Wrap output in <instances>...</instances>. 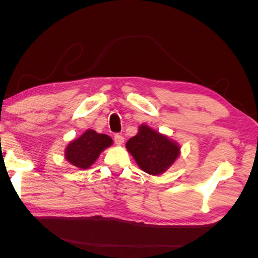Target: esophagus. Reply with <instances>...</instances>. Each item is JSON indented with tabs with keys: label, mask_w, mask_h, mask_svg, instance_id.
I'll list each match as a JSON object with an SVG mask.
<instances>
[{
	"label": "esophagus",
	"mask_w": 258,
	"mask_h": 258,
	"mask_svg": "<svg viewBox=\"0 0 258 258\" xmlns=\"http://www.w3.org/2000/svg\"><path fill=\"white\" fill-rule=\"evenodd\" d=\"M114 141H115V143H116L117 145H120V144H122V143H123V141H124V138H123L121 135L116 134V135L114 136Z\"/></svg>",
	"instance_id": "1"
}]
</instances>
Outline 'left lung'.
Returning <instances> with one entry per match:
<instances>
[{"mask_svg": "<svg viewBox=\"0 0 258 258\" xmlns=\"http://www.w3.org/2000/svg\"><path fill=\"white\" fill-rule=\"evenodd\" d=\"M126 147L139 167L152 175L165 172L179 155L175 142L145 124L140 126L138 135L129 139Z\"/></svg>", "mask_w": 258, "mask_h": 258, "instance_id": "obj_1", "label": "left lung"}]
</instances>
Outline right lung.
<instances>
[{
	"label": "right lung",
	"mask_w": 258,
	"mask_h": 258,
	"mask_svg": "<svg viewBox=\"0 0 258 258\" xmlns=\"http://www.w3.org/2000/svg\"><path fill=\"white\" fill-rule=\"evenodd\" d=\"M113 140L108 136L88 129L67 146L66 159L77 168L87 169L98 159L101 152L111 146Z\"/></svg>",
	"instance_id": "add662e5"
}]
</instances>
